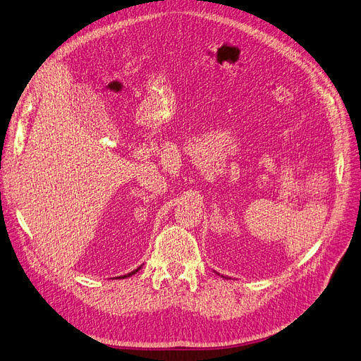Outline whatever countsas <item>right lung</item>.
<instances>
[{
    "mask_svg": "<svg viewBox=\"0 0 361 361\" xmlns=\"http://www.w3.org/2000/svg\"><path fill=\"white\" fill-rule=\"evenodd\" d=\"M140 269H142V267H138V269H135V270H134V271H131V273H128V274H125V276H119V277H122V279H123V277H130V276H133V274H135V273H137V271H138V270H140Z\"/></svg>",
    "mask_w": 361,
    "mask_h": 361,
    "instance_id": "right-lung-1",
    "label": "right lung"
}]
</instances>
